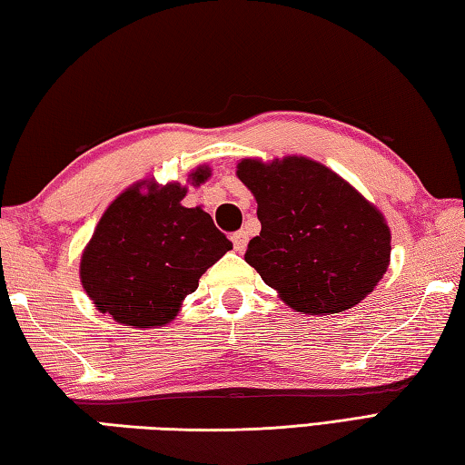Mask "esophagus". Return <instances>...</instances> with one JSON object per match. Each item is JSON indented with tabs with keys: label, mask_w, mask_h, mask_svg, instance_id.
<instances>
[{
	"label": "esophagus",
	"mask_w": 465,
	"mask_h": 465,
	"mask_svg": "<svg viewBox=\"0 0 465 465\" xmlns=\"http://www.w3.org/2000/svg\"><path fill=\"white\" fill-rule=\"evenodd\" d=\"M247 242H249V234L247 231H236L232 234V244H234V251H244L247 249Z\"/></svg>",
	"instance_id": "obj_1"
}]
</instances>
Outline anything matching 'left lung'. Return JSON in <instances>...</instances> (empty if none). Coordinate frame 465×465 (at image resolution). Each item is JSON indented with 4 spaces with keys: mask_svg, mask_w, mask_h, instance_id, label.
I'll list each match as a JSON object with an SVG mask.
<instances>
[{
    "mask_svg": "<svg viewBox=\"0 0 465 465\" xmlns=\"http://www.w3.org/2000/svg\"><path fill=\"white\" fill-rule=\"evenodd\" d=\"M236 176L257 198L261 232L244 261L297 312L354 308L391 261V231L369 200L308 157L242 160Z\"/></svg>",
    "mask_w": 465,
    "mask_h": 465,
    "instance_id": "1",
    "label": "left lung"
}]
</instances>
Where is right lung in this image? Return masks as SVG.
<instances>
[{"instance_id":"right-lung-1","label":"right lung","mask_w":465,"mask_h":465,"mask_svg":"<svg viewBox=\"0 0 465 465\" xmlns=\"http://www.w3.org/2000/svg\"><path fill=\"white\" fill-rule=\"evenodd\" d=\"M198 168L192 183L208 180ZM186 188L125 190L101 216L81 259V282L96 310L135 328L163 326L196 292L198 279L232 242L203 208L182 206Z\"/></svg>"}]
</instances>
